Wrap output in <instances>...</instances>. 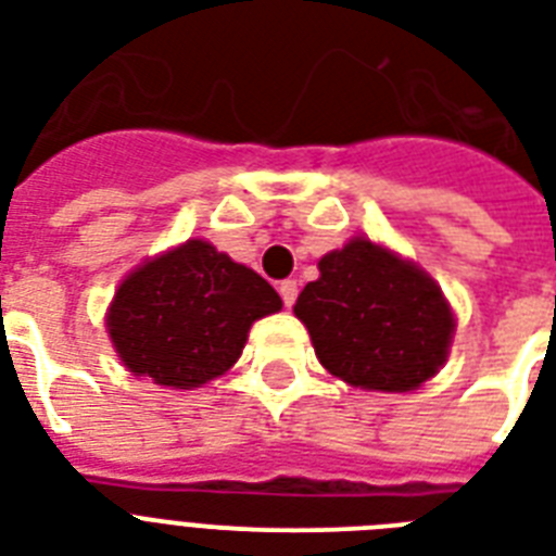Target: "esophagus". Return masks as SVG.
<instances>
[{
  "instance_id": "obj_1",
  "label": "esophagus",
  "mask_w": 556,
  "mask_h": 556,
  "mask_svg": "<svg viewBox=\"0 0 556 556\" xmlns=\"http://www.w3.org/2000/svg\"><path fill=\"white\" fill-rule=\"evenodd\" d=\"M279 296H282V303L291 308L296 300V282L294 279H286V282H279Z\"/></svg>"
}]
</instances>
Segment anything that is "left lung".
<instances>
[{
  "instance_id": "1",
  "label": "left lung",
  "mask_w": 556,
  "mask_h": 556,
  "mask_svg": "<svg viewBox=\"0 0 556 556\" xmlns=\"http://www.w3.org/2000/svg\"><path fill=\"white\" fill-rule=\"evenodd\" d=\"M317 268L294 314L334 378L409 392L444 366L456 320L427 270L369 239L326 253Z\"/></svg>"
}]
</instances>
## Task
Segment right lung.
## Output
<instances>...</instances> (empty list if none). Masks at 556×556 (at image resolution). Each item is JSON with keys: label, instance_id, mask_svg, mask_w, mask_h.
I'll list each match as a JSON object with an SVG mask.
<instances>
[{"label": "right lung", "instance_id": "1", "mask_svg": "<svg viewBox=\"0 0 556 556\" xmlns=\"http://www.w3.org/2000/svg\"><path fill=\"white\" fill-rule=\"evenodd\" d=\"M279 308L282 300L256 270L190 239L121 282L106 329L132 375L192 389L225 375L253 323Z\"/></svg>", "mask_w": 556, "mask_h": 556}]
</instances>
